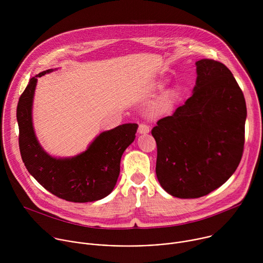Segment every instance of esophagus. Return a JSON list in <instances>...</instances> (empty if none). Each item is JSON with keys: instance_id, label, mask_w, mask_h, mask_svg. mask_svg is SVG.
<instances>
[{"instance_id": "esophagus-1", "label": "esophagus", "mask_w": 263, "mask_h": 263, "mask_svg": "<svg viewBox=\"0 0 263 263\" xmlns=\"http://www.w3.org/2000/svg\"><path fill=\"white\" fill-rule=\"evenodd\" d=\"M138 132L140 134H147L149 132V127L145 124H139V127H138Z\"/></svg>"}]
</instances>
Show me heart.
Listing matches in <instances>:
<instances>
[{
  "label": "heart",
  "mask_w": 263,
  "mask_h": 263,
  "mask_svg": "<svg viewBox=\"0 0 263 263\" xmlns=\"http://www.w3.org/2000/svg\"><path fill=\"white\" fill-rule=\"evenodd\" d=\"M176 101V93L174 91H170L159 103L158 107H157V110L161 111V112H165V111H168L174 103Z\"/></svg>",
  "instance_id": "1"
}]
</instances>
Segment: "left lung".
<instances>
[{"instance_id":"left-lung-1","label":"left lung","mask_w":263,"mask_h":263,"mask_svg":"<svg viewBox=\"0 0 263 263\" xmlns=\"http://www.w3.org/2000/svg\"><path fill=\"white\" fill-rule=\"evenodd\" d=\"M193 96L157 122L156 175L173 197L210 194L236 171L243 152L247 106L230 69L220 62H196Z\"/></svg>"}]
</instances>
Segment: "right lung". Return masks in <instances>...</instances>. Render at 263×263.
<instances>
[{
	"label": "right lung",
	"mask_w": 263,
	"mask_h": 263,
	"mask_svg": "<svg viewBox=\"0 0 263 263\" xmlns=\"http://www.w3.org/2000/svg\"><path fill=\"white\" fill-rule=\"evenodd\" d=\"M53 70L47 69L32 77L20 98L16 118L23 161L34 179L60 199L74 203L104 199L115 189L122 155L134 141L138 125L124 124L100 133L84 152L76 156H51L35 135L32 106L37 78Z\"/></svg>",
	"instance_id": "right-lung-1"
}]
</instances>
